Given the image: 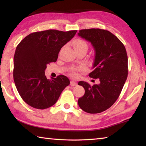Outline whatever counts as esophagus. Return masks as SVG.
I'll return each instance as SVG.
<instances>
[{
	"mask_svg": "<svg viewBox=\"0 0 146 146\" xmlns=\"http://www.w3.org/2000/svg\"><path fill=\"white\" fill-rule=\"evenodd\" d=\"M77 85L76 82H74V81H71L70 82V85L72 86H76Z\"/></svg>",
	"mask_w": 146,
	"mask_h": 146,
	"instance_id": "1",
	"label": "esophagus"
}]
</instances>
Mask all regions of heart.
<instances>
[{
	"label": "heart",
	"mask_w": 146,
	"mask_h": 146,
	"mask_svg": "<svg viewBox=\"0 0 146 146\" xmlns=\"http://www.w3.org/2000/svg\"><path fill=\"white\" fill-rule=\"evenodd\" d=\"M72 45H73V47L75 49V51H79V50H81V49H87L88 48V45H87V43L85 41H84L83 39H76L74 40L73 41L72 43ZM82 68H76V69H73L72 72H71V75L73 77H76L78 76V74H77L76 71L79 70H81Z\"/></svg>",
	"instance_id": "1"
}]
</instances>
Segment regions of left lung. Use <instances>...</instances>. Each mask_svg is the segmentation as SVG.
Listing matches in <instances>:
<instances>
[{
    "label": "left lung",
    "instance_id": "1",
    "mask_svg": "<svg viewBox=\"0 0 146 146\" xmlns=\"http://www.w3.org/2000/svg\"><path fill=\"white\" fill-rule=\"evenodd\" d=\"M78 36L91 42L95 51L94 70L89 74L100 80L91 86L85 82L78 84L85 89L78 100L79 107L90 113H98L109 108L119 98L128 75V58L124 45L107 30L88 29L79 31Z\"/></svg>",
    "mask_w": 146,
    "mask_h": 146
}]
</instances>
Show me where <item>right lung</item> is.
I'll list each match as a JSON object with an SVG mask.
<instances>
[{"mask_svg": "<svg viewBox=\"0 0 146 146\" xmlns=\"http://www.w3.org/2000/svg\"><path fill=\"white\" fill-rule=\"evenodd\" d=\"M77 31L49 29L25 37L17 46L14 56L13 76L23 100L38 109L52 106L70 80L64 75L47 79V64L56 62L61 48L70 41Z\"/></svg>", "mask_w": 146, "mask_h": 146, "instance_id": "add662e5", "label": "right lung"}]
</instances>
